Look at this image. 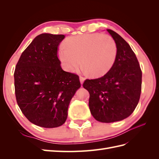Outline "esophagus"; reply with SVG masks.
Masks as SVG:
<instances>
[{
	"label": "esophagus",
	"mask_w": 159,
	"mask_h": 159,
	"mask_svg": "<svg viewBox=\"0 0 159 159\" xmlns=\"http://www.w3.org/2000/svg\"><path fill=\"white\" fill-rule=\"evenodd\" d=\"M85 78L84 77H83V76H80V83H81V85L83 83V82H84V80H85Z\"/></svg>",
	"instance_id": "34e87169"
}]
</instances>
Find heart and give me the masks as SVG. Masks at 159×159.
Returning <instances> with one entry per match:
<instances>
[{
	"mask_svg": "<svg viewBox=\"0 0 159 159\" xmlns=\"http://www.w3.org/2000/svg\"><path fill=\"white\" fill-rule=\"evenodd\" d=\"M117 45L112 37L101 33H87L67 39L58 49V57L63 68L74 72L81 66L87 72L101 76L113 67L117 57Z\"/></svg>",
	"mask_w": 159,
	"mask_h": 159,
	"instance_id": "1",
	"label": "heart"
}]
</instances>
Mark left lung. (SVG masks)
Segmentation results:
<instances>
[{
    "mask_svg": "<svg viewBox=\"0 0 159 159\" xmlns=\"http://www.w3.org/2000/svg\"><path fill=\"white\" fill-rule=\"evenodd\" d=\"M117 45V57L105 75L87 79L83 87L89 93V107L95 119L104 123L123 120L130 116L139 102L142 72L135 54L121 37L107 29Z\"/></svg>",
    "mask_w": 159,
    "mask_h": 159,
    "instance_id": "left-lung-1",
    "label": "left lung"
}]
</instances>
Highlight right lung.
<instances>
[{"instance_id":"obj_1","label":"right lung","mask_w":159,"mask_h":159,"mask_svg":"<svg viewBox=\"0 0 159 159\" xmlns=\"http://www.w3.org/2000/svg\"><path fill=\"white\" fill-rule=\"evenodd\" d=\"M64 35L42 33L22 53L14 72L16 101L37 126L56 128L66 121L71 99L80 87L79 77L63 71L57 50Z\"/></svg>"}]
</instances>
